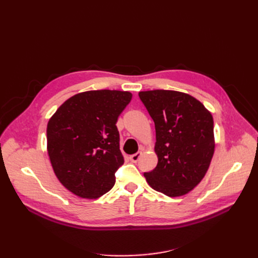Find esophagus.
<instances>
[{"label":"esophagus","instance_id":"obj_1","mask_svg":"<svg viewBox=\"0 0 258 258\" xmlns=\"http://www.w3.org/2000/svg\"><path fill=\"white\" fill-rule=\"evenodd\" d=\"M141 156H142V152H138V153L130 156V160L132 162H138V160L140 159V157H141Z\"/></svg>","mask_w":258,"mask_h":258}]
</instances>
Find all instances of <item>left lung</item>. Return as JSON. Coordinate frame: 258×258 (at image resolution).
Instances as JSON below:
<instances>
[{"label": "left lung", "mask_w": 258, "mask_h": 258, "mask_svg": "<svg viewBox=\"0 0 258 258\" xmlns=\"http://www.w3.org/2000/svg\"><path fill=\"white\" fill-rule=\"evenodd\" d=\"M155 122L158 163L144 176L152 188L183 196L205 177L214 154L213 117L200 101L174 90L140 91Z\"/></svg>", "instance_id": "obj_1"}]
</instances>
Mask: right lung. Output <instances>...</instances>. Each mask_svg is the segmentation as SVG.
Here are the masks:
<instances>
[{
	"instance_id": "right-lung-1",
	"label": "right lung",
	"mask_w": 258,
	"mask_h": 258,
	"mask_svg": "<svg viewBox=\"0 0 258 258\" xmlns=\"http://www.w3.org/2000/svg\"><path fill=\"white\" fill-rule=\"evenodd\" d=\"M129 91L91 90L68 99L47 123V152L60 183L82 198L112 189L122 163L116 122Z\"/></svg>"
}]
</instances>
